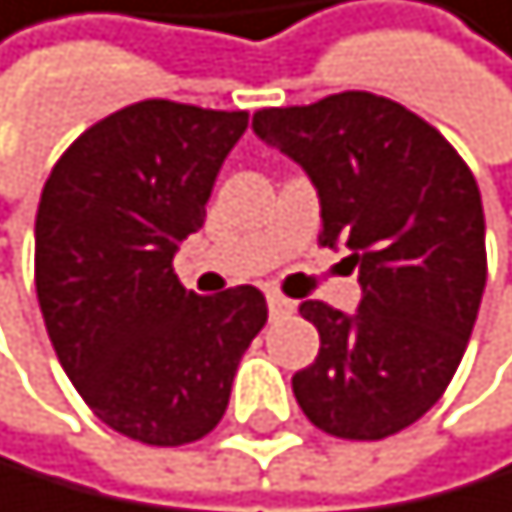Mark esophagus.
I'll return each instance as SVG.
<instances>
[{"instance_id": "1", "label": "esophagus", "mask_w": 512, "mask_h": 512, "mask_svg": "<svg viewBox=\"0 0 512 512\" xmlns=\"http://www.w3.org/2000/svg\"><path fill=\"white\" fill-rule=\"evenodd\" d=\"M267 310H271V317H284V313L294 310V300H287V297L271 290V294H267Z\"/></svg>"}]
</instances>
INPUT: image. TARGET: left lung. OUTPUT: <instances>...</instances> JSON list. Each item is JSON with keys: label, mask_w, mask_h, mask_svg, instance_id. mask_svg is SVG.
Instances as JSON below:
<instances>
[{"label": "left lung", "mask_w": 512, "mask_h": 512, "mask_svg": "<svg viewBox=\"0 0 512 512\" xmlns=\"http://www.w3.org/2000/svg\"><path fill=\"white\" fill-rule=\"evenodd\" d=\"M320 195V245L359 271L356 313L303 300L320 333L294 395L313 425L379 441L428 412L454 379L487 284L484 205L444 136L389 97L343 91L251 120Z\"/></svg>", "instance_id": "1"}]
</instances>
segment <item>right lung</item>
<instances>
[{"instance_id": "1", "label": "right lung", "mask_w": 512, "mask_h": 512, "mask_svg": "<svg viewBox=\"0 0 512 512\" xmlns=\"http://www.w3.org/2000/svg\"><path fill=\"white\" fill-rule=\"evenodd\" d=\"M245 127V110L140 100L77 136L41 189L35 290L51 346L94 415L133 441L209 435L267 323L258 287L199 297L172 271Z\"/></svg>"}]
</instances>
